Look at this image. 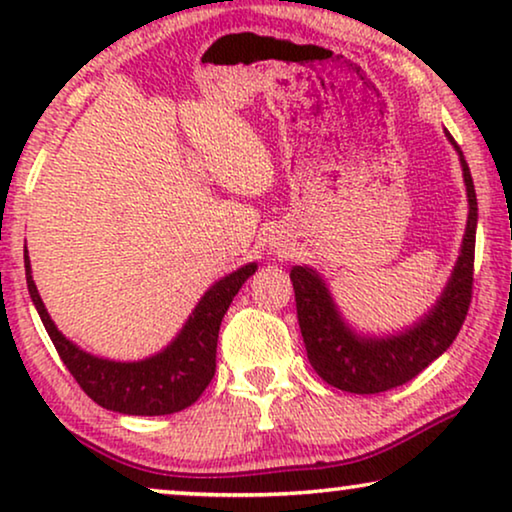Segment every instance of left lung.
Here are the masks:
<instances>
[{
    "label": "left lung",
    "mask_w": 512,
    "mask_h": 512,
    "mask_svg": "<svg viewBox=\"0 0 512 512\" xmlns=\"http://www.w3.org/2000/svg\"><path fill=\"white\" fill-rule=\"evenodd\" d=\"M445 137L459 153L468 198V221L452 275L422 319L403 331L387 335L354 331L342 317L319 272L307 265H293L291 282L296 291L298 324L307 359L321 380L335 389L349 394H382L401 387L447 352L464 324L473 293L478 200L464 153L447 130Z\"/></svg>",
    "instance_id": "obj_1"
}]
</instances>
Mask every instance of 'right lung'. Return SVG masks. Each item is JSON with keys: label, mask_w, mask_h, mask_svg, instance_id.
Wrapping results in <instances>:
<instances>
[{"label": "right lung", "mask_w": 512, "mask_h": 512, "mask_svg": "<svg viewBox=\"0 0 512 512\" xmlns=\"http://www.w3.org/2000/svg\"><path fill=\"white\" fill-rule=\"evenodd\" d=\"M256 268V263H247L209 286L191 317L181 326L177 338L158 354L146 356L142 361H111L86 352L58 331L32 279V265L25 247L27 291L62 363L97 405L121 415L142 417L172 415L198 401L214 377L216 340H219L223 314L228 312L237 291L254 275Z\"/></svg>", "instance_id": "add662e5"}]
</instances>
